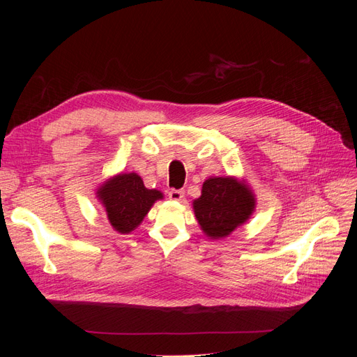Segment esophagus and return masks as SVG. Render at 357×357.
Instances as JSON below:
<instances>
[{
    "instance_id": "esophagus-1",
    "label": "esophagus",
    "mask_w": 357,
    "mask_h": 357,
    "mask_svg": "<svg viewBox=\"0 0 357 357\" xmlns=\"http://www.w3.org/2000/svg\"><path fill=\"white\" fill-rule=\"evenodd\" d=\"M168 197H169V199H172V201H181L183 198H185V190H181V189H171V190L168 192Z\"/></svg>"
}]
</instances>
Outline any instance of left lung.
<instances>
[{"label": "left lung", "instance_id": "obj_1", "mask_svg": "<svg viewBox=\"0 0 357 357\" xmlns=\"http://www.w3.org/2000/svg\"><path fill=\"white\" fill-rule=\"evenodd\" d=\"M192 207L204 235L220 240L252 218L256 195L244 178L210 177L204 181L201 197L192 202Z\"/></svg>", "mask_w": 357, "mask_h": 357}]
</instances>
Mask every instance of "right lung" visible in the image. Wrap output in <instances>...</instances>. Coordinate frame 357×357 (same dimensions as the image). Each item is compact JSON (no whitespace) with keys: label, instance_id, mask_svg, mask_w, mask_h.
<instances>
[{"label":"right lung","instance_id":"1","mask_svg":"<svg viewBox=\"0 0 357 357\" xmlns=\"http://www.w3.org/2000/svg\"><path fill=\"white\" fill-rule=\"evenodd\" d=\"M96 198L105 211L107 220L119 234H131L139 225L153 204L164 199V193L147 189L137 172H119L96 188Z\"/></svg>","mask_w":357,"mask_h":357}]
</instances>
